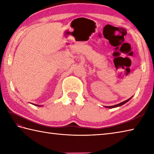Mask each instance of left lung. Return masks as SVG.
<instances>
[{"label":"left lung","mask_w":154,"mask_h":154,"mask_svg":"<svg viewBox=\"0 0 154 154\" xmlns=\"http://www.w3.org/2000/svg\"><path fill=\"white\" fill-rule=\"evenodd\" d=\"M131 98H132V97H130V99H128V100H125V101H124V102L120 103H119V104H116V105H114V106H105L104 107L108 108V109H113V108H116V107L120 106L123 105V104H124L125 103H126L128 102V101H129L130 99H131Z\"/></svg>","instance_id":"1"}]
</instances>
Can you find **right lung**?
<instances>
[{
    "instance_id": "right-lung-1",
    "label": "right lung",
    "mask_w": 154,
    "mask_h": 154,
    "mask_svg": "<svg viewBox=\"0 0 154 154\" xmlns=\"http://www.w3.org/2000/svg\"><path fill=\"white\" fill-rule=\"evenodd\" d=\"M34 105H35V106H42V105H38V104H34Z\"/></svg>"
}]
</instances>
